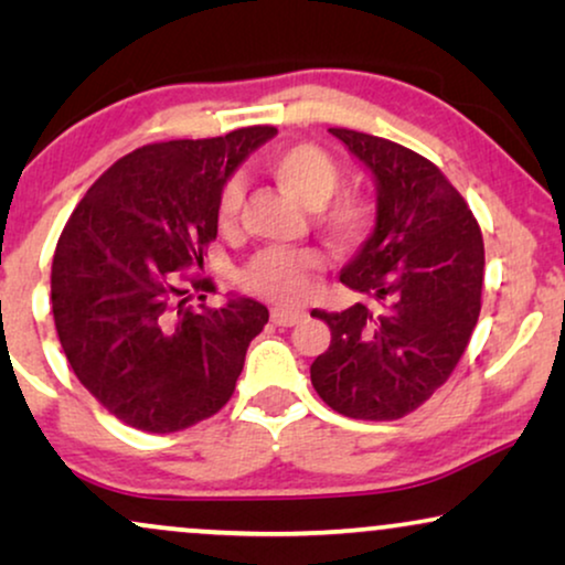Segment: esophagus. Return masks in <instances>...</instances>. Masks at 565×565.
Here are the masks:
<instances>
[{"label":"esophagus","instance_id":"obj_1","mask_svg":"<svg viewBox=\"0 0 565 565\" xmlns=\"http://www.w3.org/2000/svg\"><path fill=\"white\" fill-rule=\"evenodd\" d=\"M303 311H290V308H273V323L275 327H296L298 321H303Z\"/></svg>","mask_w":565,"mask_h":565}]
</instances>
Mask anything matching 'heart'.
<instances>
[{
  "label": "heart",
  "instance_id": "b5f03b06",
  "mask_svg": "<svg viewBox=\"0 0 565 565\" xmlns=\"http://www.w3.org/2000/svg\"><path fill=\"white\" fill-rule=\"evenodd\" d=\"M267 172L280 188L303 203L316 207V221L339 244H358L375 218V205L365 192H337L342 172L329 151L313 143L285 146L267 159ZM244 205L242 180H228L218 198V226L234 228ZM321 267V254L303 249H267L259 252L244 267L242 282L257 296L280 303H296L306 296L308 275Z\"/></svg>",
  "mask_w": 565,
  "mask_h": 565
}]
</instances>
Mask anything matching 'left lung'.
Returning a JSON list of instances; mask_svg holds the SVG:
<instances>
[{"instance_id":"8db88e82","label":"left lung","mask_w":565,"mask_h":565,"mask_svg":"<svg viewBox=\"0 0 565 565\" xmlns=\"http://www.w3.org/2000/svg\"><path fill=\"white\" fill-rule=\"evenodd\" d=\"M375 180V228L339 280L381 303L313 311L331 329L311 365L323 404L391 422L419 408L458 365L481 313L483 236L447 177L385 138L329 128Z\"/></svg>"}]
</instances>
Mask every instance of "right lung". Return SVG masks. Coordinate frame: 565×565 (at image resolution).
I'll return each instance as SVG.
<instances>
[{
  "mask_svg": "<svg viewBox=\"0 0 565 565\" xmlns=\"http://www.w3.org/2000/svg\"><path fill=\"white\" fill-rule=\"evenodd\" d=\"M275 134L252 126L143 146L115 161L68 218L51 267L58 342L84 388L128 427L188 429L234 393L269 311L236 296L192 308L177 273L203 267L223 184ZM190 285L198 300L215 290L205 277Z\"/></svg>",
  "mask_w": 565,
  "mask_h": 565,
  "instance_id": "add662e5",
  "label": "right lung"
}]
</instances>
